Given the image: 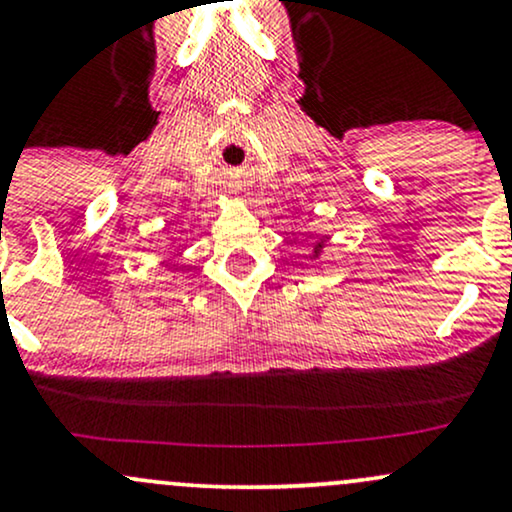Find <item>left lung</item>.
<instances>
[{"mask_svg": "<svg viewBox=\"0 0 512 512\" xmlns=\"http://www.w3.org/2000/svg\"><path fill=\"white\" fill-rule=\"evenodd\" d=\"M318 246H321V244H318Z\"/></svg>", "mask_w": 512, "mask_h": 512, "instance_id": "1", "label": "left lung"}]
</instances>
